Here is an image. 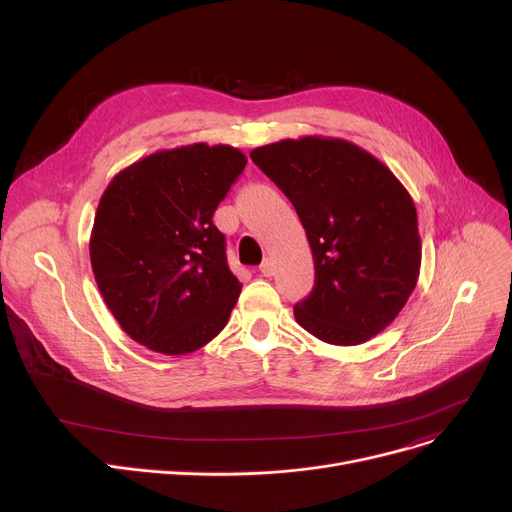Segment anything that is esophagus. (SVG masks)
I'll use <instances>...</instances> for the list:
<instances>
[{
	"mask_svg": "<svg viewBox=\"0 0 512 512\" xmlns=\"http://www.w3.org/2000/svg\"><path fill=\"white\" fill-rule=\"evenodd\" d=\"M259 270H261V274H263V276H274V272H276V267H274V261H272L270 257H267V259H263V263H261V267H259Z\"/></svg>",
	"mask_w": 512,
	"mask_h": 512,
	"instance_id": "obj_1",
	"label": "esophagus"
}]
</instances>
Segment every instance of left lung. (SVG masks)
I'll list each match as a JSON object with an SVG mask.
<instances>
[{
  "mask_svg": "<svg viewBox=\"0 0 512 512\" xmlns=\"http://www.w3.org/2000/svg\"><path fill=\"white\" fill-rule=\"evenodd\" d=\"M307 232L315 286L294 319L315 338L355 346L384 332L419 280L417 209L378 157L351 141L309 134L251 151Z\"/></svg>",
  "mask_w": 512,
  "mask_h": 512,
  "instance_id": "left-lung-1",
  "label": "left lung"
}]
</instances>
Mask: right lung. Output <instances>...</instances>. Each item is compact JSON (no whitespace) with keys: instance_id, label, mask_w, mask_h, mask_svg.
I'll return each instance as SVG.
<instances>
[{"instance_id":"add662e5","label":"right lung","mask_w":512,"mask_h":512,"mask_svg":"<svg viewBox=\"0 0 512 512\" xmlns=\"http://www.w3.org/2000/svg\"><path fill=\"white\" fill-rule=\"evenodd\" d=\"M245 166L232 145L193 143L141 157L103 191L89 240L95 282L149 351L188 355L228 324L242 284L211 218Z\"/></svg>"}]
</instances>
